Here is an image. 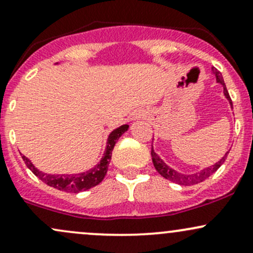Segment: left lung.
Masks as SVG:
<instances>
[{
    "instance_id": "1",
    "label": "left lung",
    "mask_w": 253,
    "mask_h": 253,
    "mask_svg": "<svg viewBox=\"0 0 253 253\" xmlns=\"http://www.w3.org/2000/svg\"><path fill=\"white\" fill-rule=\"evenodd\" d=\"M212 72L214 73V76H216L217 83L222 84V86H223L224 96L227 97L228 101H229V104H230V107L233 108L232 99H230L229 94H228L227 88H225V84H224L223 77H222L221 72L217 71V70L213 69V67H212ZM228 153H229V152H227V153L224 154V157H222L221 160H219V162H217L216 164L211 165V167H209V168H205V169L199 171V172L191 173V175H186V173H181V172H178V171L173 170L172 168L168 167V165L165 164V163L159 158L158 154L154 152L153 146H152V151H151L152 162H153V165H154V168H156V170L158 171V172L163 176V177L167 178V180H169L171 182H175V183H177V184H182V186H191V184L200 183V182H203L204 180H206L208 177H210V176L212 175L214 171H217V169H218V168L221 167L222 164H223L225 158H227Z\"/></svg>"
}]
</instances>
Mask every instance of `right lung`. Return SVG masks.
Listing matches in <instances>:
<instances>
[{
  "instance_id": "right-lung-1",
  "label": "right lung",
  "mask_w": 253,
  "mask_h": 253,
  "mask_svg": "<svg viewBox=\"0 0 253 253\" xmlns=\"http://www.w3.org/2000/svg\"><path fill=\"white\" fill-rule=\"evenodd\" d=\"M127 127H129V126H127V124H124V126L117 127V129H115L111 132L110 136L107 138V146H106V151L102 159L100 160V163H97V164L95 165L93 169L85 171V172L73 173V175H50V173H44L42 172V171L37 170L36 168H35V165L32 164L25 156H23V160L25 162L26 167H28L41 181H43L45 184L53 187V188L69 193L88 191V189L97 186L100 182L104 180L106 172H107L111 157H112L113 147H115L118 138L126 131Z\"/></svg>"
}]
</instances>
